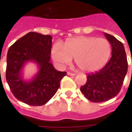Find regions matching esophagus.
Masks as SVG:
<instances>
[{
    "mask_svg": "<svg viewBox=\"0 0 132 132\" xmlns=\"http://www.w3.org/2000/svg\"><path fill=\"white\" fill-rule=\"evenodd\" d=\"M67 74H68V75H69V76H75V73H73V72H67Z\"/></svg>",
    "mask_w": 132,
    "mask_h": 132,
    "instance_id": "esophagus-1",
    "label": "esophagus"
}]
</instances>
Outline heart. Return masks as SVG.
I'll return each mask as SVG.
<instances>
[{
    "instance_id": "b5f03b06",
    "label": "heart",
    "mask_w": 132,
    "mask_h": 132,
    "mask_svg": "<svg viewBox=\"0 0 132 132\" xmlns=\"http://www.w3.org/2000/svg\"><path fill=\"white\" fill-rule=\"evenodd\" d=\"M112 53V45L105 38L79 36L63 44L56 43L51 49L52 58L60 66L70 64L72 58L84 72H94L106 64Z\"/></svg>"
}]
</instances>
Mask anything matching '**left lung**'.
<instances>
[{
	"label": "left lung",
	"instance_id": "1",
	"mask_svg": "<svg viewBox=\"0 0 132 132\" xmlns=\"http://www.w3.org/2000/svg\"><path fill=\"white\" fill-rule=\"evenodd\" d=\"M104 35L112 45V57L101 70L88 74L86 84L80 88L88 100L95 103L107 101L119 94L128 68L123 43L110 34Z\"/></svg>",
	"mask_w": 132,
	"mask_h": 132
}]
</instances>
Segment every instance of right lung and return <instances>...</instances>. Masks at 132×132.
Here are the masks:
<instances>
[{"mask_svg": "<svg viewBox=\"0 0 132 132\" xmlns=\"http://www.w3.org/2000/svg\"><path fill=\"white\" fill-rule=\"evenodd\" d=\"M52 37L29 32L9 47L7 55L6 79L15 98L30 105H43L54 96L66 72L55 70L50 62ZM37 64L38 71L30 80L22 77L28 62Z\"/></svg>", "mask_w": 132, "mask_h": 132, "instance_id": "right-lung-1", "label": "right lung"}]
</instances>
